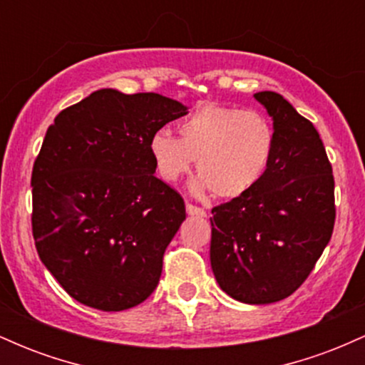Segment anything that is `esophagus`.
Segmentation results:
<instances>
[{
    "label": "esophagus",
    "mask_w": 365,
    "mask_h": 365,
    "mask_svg": "<svg viewBox=\"0 0 365 365\" xmlns=\"http://www.w3.org/2000/svg\"><path fill=\"white\" fill-rule=\"evenodd\" d=\"M185 209H187V215H190V216H199V217H206V211H204L202 207L194 206V204L187 202V204H185Z\"/></svg>",
    "instance_id": "1"
}]
</instances>
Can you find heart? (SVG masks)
Here are the masks:
<instances>
[{"instance_id": "b5f03b06", "label": "heart", "mask_w": 365, "mask_h": 365, "mask_svg": "<svg viewBox=\"0 0 365 365\" xmlns=\"http://www.w3.org/2000/svg\"><path fill=\"white\" fill-rule=\"evenodd\" d=\"M180 139L161 128L150 135L149 154L158 177L177 182L197 159L194 194L212 190L235 197L250 190L269 166L274 128L255 110L202 103L178 125Z\"/></svg>"}]
</instances>
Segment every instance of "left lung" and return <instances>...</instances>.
I'll return each instance as SVG.
<instances>
[{
	"label": "left lung",
	"mask_w": 365,
	"mask_h": 365,
	"mask_svg": "<svg viewBox=\"0 0 365 365\" xmlns=\"http://www.w3.org/2000/svg\"><path fill=\"white\" fill-rule=\"evenodd\" d=\"M254 98L273 120V158L250 190L212 209L211 267L232 299L261 305L292 295L328 245L334 178L311 121L278 92Z\"/></svg>",
	"instance_id": "left-lung-1"
}]
</instances>
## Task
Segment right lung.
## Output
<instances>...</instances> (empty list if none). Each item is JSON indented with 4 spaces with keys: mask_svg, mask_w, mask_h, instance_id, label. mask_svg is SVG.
I'll return each mask as SVG.
<instances>
[{
    "mask_svg": "<svg viewBox=\"0 0 365 365\" xmlns=\"http://www.w3.org/2000/svg\"><path fill=\"white\" fill-rule=\"evenodd\" d=\"M187 106L156 92L99 89L49 125L32 170V233L46 269L99 311L154 292L185 204L154 177L149 139Z\"/></svg>",
    "mask_w": 365,
    "mask_h": 365,
    "instance_id": "add662e5",
    "label": "right lung"
}]
</instances>
